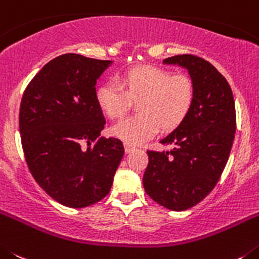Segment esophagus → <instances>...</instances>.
<instances>
[{"mask_svg": "<svg viewBox=\"0 0 259 259\" xmlns=\"http://www.w3.org/2000/svg\"><path fill=\"white\" fill-rule=\"evenodd\" d=\"M124 147H125V152H126V153L133 152V151L135 150V147L132 146V144H129V143H125Z\"/></svg>", "mask_w": 259, "mask_h": 259, "instance_id": "1", "label": "esophagus"}]
</instances>
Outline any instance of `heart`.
<instances>
[{"mask_svg":"<svg viewBox=\"0 0 259 259\" xmlns=\"http://www.w3.org/2000/svg\"><path fill=\"white\" fill-rule=\"evenodd\" d=\"M95 101L112 120L125 115L130 101H138V115L118 121L111 134L125 143L139 144L152 138L160 127L170 132L186 120L195 102V83L187 74L139 64L121 72L116 81L99 83Z\"/></svg>","mask_w":259,"mask_h":259,"instance_id":"1","label":"heart"}]
</instances>
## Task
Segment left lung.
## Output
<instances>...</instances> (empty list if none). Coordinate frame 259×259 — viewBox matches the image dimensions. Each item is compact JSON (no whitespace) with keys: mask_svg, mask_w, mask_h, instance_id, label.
<instances>
[{"mask_svg":"<svg viewBox=\"0 0 259 259\" xmlns=\"http://www.w3.org/2000/svg\"><path fill=\"white\" fill-rule=\"evenodd\" d=\"M165 64H178L195 83V102L186 120L160 143L170 151H147L143 176L147 195L170 210L199 204L220 181L236 132L232 90L215 67L192 54L174 55Z\"/></svg>","mask_w":259,"mask_h":259,"instance_id":"left-lung-1","label":"left lung"}]
</instances>
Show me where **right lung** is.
I'll return each instance as SVG.
<instances>
[{
    "label": "right lung",
    "mask_w": 259,
    "mask_h": 259,
    "mask_svg": "<svg viewBox=\"0 0 259 259\" xmlns=\"http://www.w3.org/2000/svg\"><path fill=\"white\" fill-rule=\"evenodd\" d=\"M111 60L63 54L28 83L19 130L29 171L49 196L85 208L108 195L124 156L117 138H104L106 120L95 85Z\"/></svg>",
    "instance_id": "obj_1"
}]
</instances>
